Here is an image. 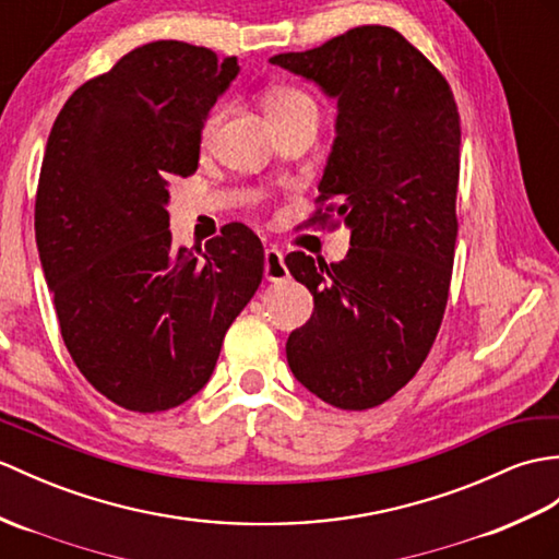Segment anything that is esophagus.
Listing matches in <instances>:
<instances>
[{
    "mask_svg": "<svg viewBox=\"0 0 559 559\" xmlns=\"http://www.w3.org/2000/svg\"><path fill=\"white\" fill-rule=\"evenodd\" d=\"M264 276L271 283L288 281V266L283 262V252L278 248H266L264 252Z\"/></svg>",
    "mask_w": 559,
    "mask_h": 559,
    "instance_id": "1",
    "label": "esophagus"
}]
</instances>
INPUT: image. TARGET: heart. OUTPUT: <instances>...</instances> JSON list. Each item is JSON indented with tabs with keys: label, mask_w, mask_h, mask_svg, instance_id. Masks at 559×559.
<instances>
[{
	"label": "heart",
	"mask_w": 559,
	"mask_h": 559,
	"mask_svg": "<svg viewBox=\"0 0 559 559\" xmlns=\"http://www.w3.org/2000/svg\"><path fill=\"white\" fill-rule=\"evenodd\" d=\"M264 109L269 114V119H281V116H288L293 111H300V109H317L314 99H311L302 87L290 85V83H271L264 90ZM221 114L224 109L214 107L206 116L204 128H202V138L210 140L216 131V126L221 121Z\"/></svg>",
	"instance_id": "1"
}]
</instances>
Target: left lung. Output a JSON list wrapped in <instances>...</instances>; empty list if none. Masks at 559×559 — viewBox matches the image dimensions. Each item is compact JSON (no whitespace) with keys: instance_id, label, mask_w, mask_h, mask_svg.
Instances as JSON below:
<instances>
[{"instance_id":"left-lung-1","label":"left lung","mask_w":559,"mask_h":559,"mask_svg":"<svg viewBox=\"0 0 559 559\" xmlns=\"http://www.w3.org/2000/svg\"><path fill=\"white\" fill-rule=\"evenodd\" d=\"M271 63L338 97V135L307 221L341 216L353 230L338 264L285 257L314 295L285 355L295 379L329 405L379 407L419 371L445 314L457 240V104L443 73L388 25H359Z\"/></svg>"}]
</instances>
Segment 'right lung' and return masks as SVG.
Segmentation results:
<instances>
[{
	"instance_id": "add662e5",
	"label": "right lung",
	"mask_w": 559,
	"mask_h": 559,
	"mask_svg": "<svg viewBox=\"0 0 559 559\" xmlns=\"http://www.w3.org/2000/svg\"><path fill=\"white\" fill-rule=\"evenodd\" d=\"M236 57L178 40L128 51L63 104L35 194V240L63 345L114 405L164 412L210 381L228 326L264 276V248L226 224L174 248L168 180L198 171L204 119Z\"/></svg>"
}]
</instances>
